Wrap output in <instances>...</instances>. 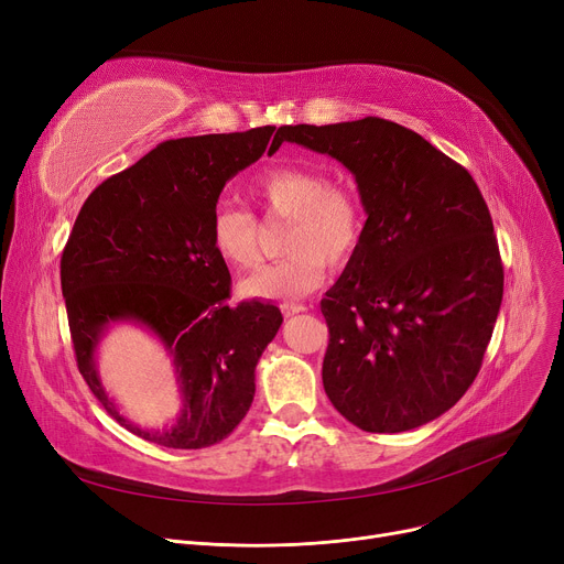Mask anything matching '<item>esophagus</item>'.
<instances>
[{"instance_id": "1", "label": "esophagus", "mask_w": 564, "mask_h": 564, "mask_svg": "<svg viewBox=\"0 0 564 564\" xmlns=\"http://www.w3.org/2000/svg\"><path fill=\"white\" fill-rule=\"evenodd\" d=\"M306 311V306L304 304H281V313L285 315V317H290V315H297V313H304Z\"/></svg>"}]
</instances>
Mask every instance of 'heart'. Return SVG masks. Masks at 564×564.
<instances>
[{"label":"heart","instance_id":"1","mask_svg":"<svg viewBox=\"0 0 564 564\" xmlns=\"http://www.w3.org/2000/svg\"><path fill=\"white\" fill-rule=\"evenodd\" d=\"M251 198L274 219H288L283 260L262 264L240 283L251 300L292 302L317 290L329 262L343 267L357 253L364 237V207L343 183L311 166H274L251 183ZM210 245L237 270H249L260 258L258 219L228 200L213 207Z\"/></svg>","mask_w":564,"mask_h":564}]
</instances>
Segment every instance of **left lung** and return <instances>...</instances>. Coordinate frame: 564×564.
Returning a JSON list of instances; mask_svg holds the SVG:
<instances>
[{"label": "left lung", "mask_w": 564, "mask_h": 564, "mask_svg": "<svg viewBox=\"0 0 564 564\" xmlns=\"http://www.w3.org/2000/svg\"><path fill=\"white\" fill-rule=\"evenodd\" d=\"M283 141L332 155L359 185L357 253L322 300V383L343 416L393 434L446 413L478 377L502 302L489 207L470 173L421 134L366 116L283 126Z\"/></svg>", "instance_id": "left-lung-1"}]
</instances>
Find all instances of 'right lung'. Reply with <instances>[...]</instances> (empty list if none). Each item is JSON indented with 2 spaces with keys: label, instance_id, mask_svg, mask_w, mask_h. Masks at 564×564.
Wrapping results in <instances>:
<instances>
[{
  "label": "right lung",
  "instance_id": "obj_1",
  "mask_svg": "<svg viewBox=\"0 0 564 564\" xmlns=\"http://www.w3.org/2000/svg\"><path fill=\"white\" fill-rule=\"evenodd\" d=\"M274 130L162 141L91 192L62 253L77 368L111 419L158 446L207 448L240 425L260 354L283 322L270 302L226 304L230 272L210 245L224 185L260 160ZM123 318L151 328L174 357L184 409L164 431L123 420L99 383L95 347L108 324Z\"/></svg>",
  "mask_w": 564,
  "mask_h": 564
}]
</instances>
